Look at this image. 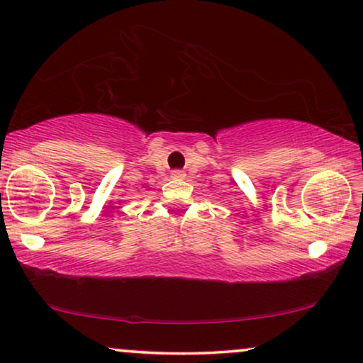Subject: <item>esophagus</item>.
Masks as SVG:
<instances>
[{
    "instance_id": "1",
    "label": "esophagus",
    "mask_w": 363,
    "mask_h": 363,
    "mask_svg": "<svg viewBox=\"0 0 363 363\" xmlns=\"http://www.w3.org/2000/svg\"><path fill=\"white\" fill-rule=\"evenodd\" d=\"M172 177L174 178V180H183L186 174H185V172H182V169H174V172L172 173Z\"/></svg>"
}]
</instances>
